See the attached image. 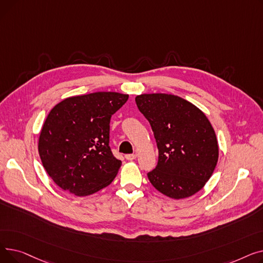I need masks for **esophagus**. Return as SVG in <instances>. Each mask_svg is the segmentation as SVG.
<instances>
[{
  "label": "esophagus",
  "instance_id": "obj_1",
  "mask_svg": "<svg viewBox=\"0 0 263 263\" xmlns=\"http://www.w3.org/2000/svg\"><path fill=\"white\" fill-rule=\"evenodd\" d=\"M135 158H136V155H134V154H132V155H127V156H126V159L129 160V161H132V160H134Z\"/></svg>",
  "mask_w": 263,
  "mask_h": 263
}]
</instances>
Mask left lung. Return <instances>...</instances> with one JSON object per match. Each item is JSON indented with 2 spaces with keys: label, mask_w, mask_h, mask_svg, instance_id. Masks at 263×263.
<instances>
[{
  "label": "left lung",
  "mask_w": 263,
  "mask_h": 263,
  "mask_svg": "<svg viewBox=\"0 0 263 263\" xmlns=\"http://www.w3.org/2000/svg\"><path fill=\"white\" fill-rule=\"evenodd\" d=\"M140 112L149 121L159 149L149 181L171 198H186L212 176L218 145L210 121L194 104L168 93L136 96Z\"/></svg>",
  "instance_id": "left-lung-1"
}]
</instances>
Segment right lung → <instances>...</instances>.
<instances>
[{"label": "right lung", "mask_w": 263, "mask_h": 263, "mask_svg": "<svg viewBox=\"0 0 263 263\" xmlns=\"http://www.w3.org/2000/svg\"><path fill=\"white\" fill-rule=\"evenodd\" d=\"M128 98L98 91L70 97L51 109L38 151L48 175L61 189L87 196L114 180L121 161L108 145L109 121Z\"/></svg>", "instance_id": "1"}]
</instances>
